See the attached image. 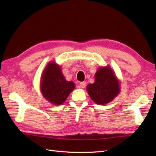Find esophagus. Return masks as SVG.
<instances>
[{"instance_id": "esophagus-1", "label": "esophagus", "mask_w": 156, "mask_h": 156, "mask_svg": "<svg viewBox=\"0 0 156 156\" xmlns=\"http://www.w3.org/2000/svg\"><path fill=\"white\" fill-rule=\"evenodd\" d=\"M86 84H87V83H86L85 82H82L80 83V87L82 88H84L86 87Z\"/></svg>"}]
</instances>
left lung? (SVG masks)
<instances>
[{
	"label": "left lung",
	"instance_id": "left-lung-1",
	"mask_svg": "<svg viewBox=\"0 0 156 156\" xmlns=\"http://www.w3.org/2000/svg\"><path fill=\"white\" fill-rule=\"evenodd\" d=\"M87 90L95 103L105 105L111 102L120 92L119 81L109 66L101 67L95 74L93 84H89Z\"/></svg>",
	"mask_w": 156,
	"mask_h": 156
}]
</instances>
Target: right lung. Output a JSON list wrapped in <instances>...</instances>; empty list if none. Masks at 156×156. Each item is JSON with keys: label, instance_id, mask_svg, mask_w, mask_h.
<instances>
[{"label": "right lung", "instance_id": "1", "mask_svg": "<svg viewBox=\"0 0 156 156\" xmlns=\"http://www.w3.org/2000/svg\"><path fill=\"white\" fill-rule=\"evenodd\" d=\"M40 88L46 100L50 103L60 105L75 88V84L73 82L66 80L59 66L51 62L42 73Z\"/></svg>", "mask_w": 156, "mask_h": 156}]
</instances>
